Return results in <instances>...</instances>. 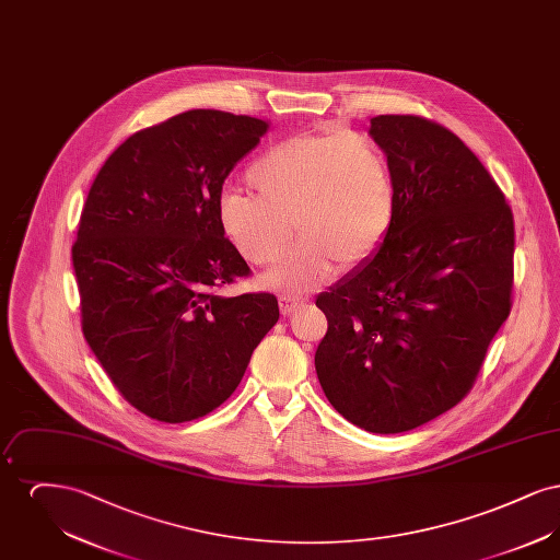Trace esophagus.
<instances>
[{
    "instance_id": "1",
    "label": "esophagus",
    "mask_w": 560,
    "mask_h": 560,
    "mask_svg": "<svg viewBox=\"0 0 560 560\" xmlns=\"http://www.w3.org/2000/svg\"><path fill=\"white\" fill-rule=\"evenodd\" d=\"M306 300H295V298H281L279 300V308H281V315L283 317H290L292 313H295L300 306H304Z\"/></svg>"
}]
</instances>
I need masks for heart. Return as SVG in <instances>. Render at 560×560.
I'll return each instance as SVG.
<instances>
[{"label": "heart", "mask_w": 560, "mask_h": 560, "mask_svg": "<svg viewBox=\"0 0 560 560\" xmlns=\"http://www.w3.org/2000/svg\"><path fill=\"white\" fill-rule=\"evenodd\" d=\"M245 183L252 195H222L220 229L245 262L268 267L283 254L293 222L300 240L262 279L292 295L317 290L338 262H368L395 218L393 167L368 133L290 136L254 160Z\"/></svg>", "instance_id": "obj_1"}]
</instances>
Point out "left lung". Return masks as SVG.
Returning a JSON list of instances; mask_svg holds the SVG:
<instances>
[{"label":"left lung","instance_id":"obj_1","mask_svg":"<svg viewBox=\"0 0 560 560\" xmlns=\"http://www.w3.org/2000/svg\"><path fill=\"white\" fill-rule=\"evenodd\" d=\"M370 136L395 178L382 247L317 295L327 334L315 370L348 422L377 434L450 411L508 319L514 222L495 180L447 128L377 115Z\"/></svg>","mask_w":560,"mask_h":560}]
</instances>
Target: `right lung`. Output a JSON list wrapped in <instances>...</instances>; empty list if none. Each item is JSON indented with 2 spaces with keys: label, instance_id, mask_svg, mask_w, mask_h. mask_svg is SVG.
Segmentation results:
<instances>
[{
  "label": "right lung",
  "instance_id": "add662e5",
  "mask_svg": "<svg viewBox=\"0 0 560 560\" xmlns=\"http://www.w3.org/2000/svg\"><path fill=\"white\" fill-rule=\"evenodd\" d=\"M268 128L192 108L130 136L88 192L73 245L83 336L124 399L153 420L180 424L222 405L279 320L272 293H215L249 275L218 206Z\"/></svg>",
  "mask_w": 560,
  "mask_h": 560
}]
</instances>
